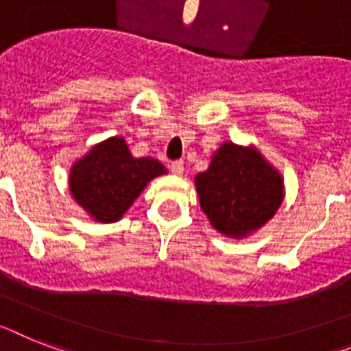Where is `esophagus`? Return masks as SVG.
<instances>
[{"label":"esophagus","instance_id":"1","mask_svg":"<svg viewBox=\"0 0 351 351\" xmlns=\"http://www.w3.org/2000/svg\"><path fill=\"white\" fill-rule=\"evenodd\" d=\"M169 169L173 175H182L184 173V162L182 160H175L169 164Z\"/></svg>","mask_w":351,"mask_h":351}]
</instances>
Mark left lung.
<instances>
[{
    "instance_id": "1",
    "label": "left lung",
    "mask_w": 351,
    "mask_h": 351,
    "mask_svg": "<svg viewBox=\"0 0 351 351\" xmlns=\"http://www.w3.org/2000/svg\"><path fill=\"white\" fill-rule=\"evenodd\" d=\"M199 205L217 232L244 237L266 225L284 199L280 173L253 148L225 143L196 178Z\"/></svg>"
}]
</instances>
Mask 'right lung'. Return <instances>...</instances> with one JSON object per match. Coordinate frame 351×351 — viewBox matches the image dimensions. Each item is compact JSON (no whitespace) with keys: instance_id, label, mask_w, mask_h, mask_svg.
Returning <instances> with one entry per match:
<instances>
[{"instance_id":"add662e5","label":"right lung","mask_w":351,"mask_h":351,"mask_svg":"<svg viewBox=\"0 0 351 351\" xmlns=\"http://www.w3.org/2000/svg\"><path fill=\"white\" fill-rule=\"evenodd\" d=\"M167 173L155 158L132 157L123 137L96 144L71 167L69 187L78 205L101 223H114L128 210L155 176Z\"/></svg>"}]
</instances>
